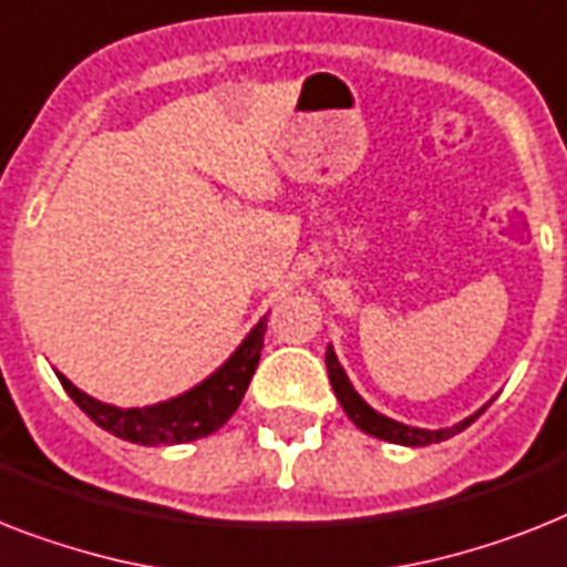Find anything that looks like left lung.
I'll return each instance as SVG.
<instances>
[{"label": "left lung", "instance_id": "8db88e82", "mask_svg": "<svg viewBox=\"0 0 567 567\" xmlns=\"http://www.w3.org/2000/svg\"><path fill=\"white\" fill-rule=\"evenodd\" d=\"M326 370H329V381L331 388H334V395H338L340 408L347 411V416L361 427L363 434L370 436H379V440H388V443L395 445H431V443H443L449 436L460 434L463 427H468L475 422L477 416L483 413V408L477 413H472L468 419L457 422V425L451 427H440V431H427V427H411V425H402V422H395V419L384 416V413L372 411L370 404L363 402L361 395L355 393V388L349 384L347 372L340 367L338 355H334V349H326Z\"/></svg>", "mask_w": 567, "mask_h": 567}]
</instances>
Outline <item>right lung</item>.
Segmentation results:
<instances>
[{
	"mask_svg": "<svg viewBox=\"0 0 567 567\" xmlns=\"http://www.w3.org/2000/svg\"><path fill=\"white\" fill-rule=\"evenodd\" d=\"M265 331H268V317H261L259 323L252 326L250 334L241 340V347L229 355L220 370L212 372L209 379L177 399L151 404V408H113L78 390L66 375L58 372V379L63 390L75 399L78 408L118 440L140 445L192 443V440L215 434L238 411L244 393L250 388L252 372L259 367Z\"/></svg>",
	"mask_w": 567,
	"mask_h": 567,
	"instance_id": "1",
	"label": "right lung"
}]
</instances>
